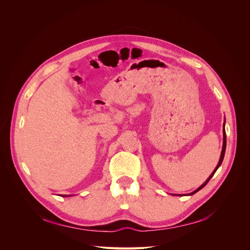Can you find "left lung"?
<instances>
[{"label": "left lung", "mask_w": 250, "mask_h": 250, "mask_svg": "<svg viewBox=\"0 0 250 250\" xmlns=\"http://www.w3.org/2000/svg\"><path fill=\"white\" fill-rule=\"evenodd\" d=\"M224 126H225V124H224ZM225 151H226V133H225V128L224 129H223V147H222V152H221V156H220V160H219V163H218V165H217V167L215 168V170H214V171H213V173L211 174V175H209V177L203 183V185L198 188V189H195L194 191H192L191 193H189L190 195L191 194H194L195 192H198L200 189H202L206 185H207V183L208 182V180L209 179H211L212 177H213V175L215 174V172L217 171V169L220 167V165L222 164V162H223V159H224V155H225Z\"/></svg>", "instance_id": "8db88e82"}]
</instances>
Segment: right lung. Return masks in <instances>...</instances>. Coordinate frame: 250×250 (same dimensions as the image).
Segmentation results:
<instances>
[{
  "label": "right lung",
  "instance_id": "add662e5",
  "mask_svg": "<svg viewBox=\"0 0 250 250\" xmlns=\"http://www.w3.org/2000/svg\"><path fill=\"white\" fill-rule=\"evenodd\" d=\"M63 196H68V195H63ZM70 196V195H69Z\"/></svg>",
  "mask_w": 250,
  "mask_h": 250
}]
</instances>
